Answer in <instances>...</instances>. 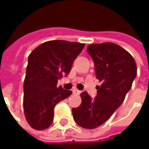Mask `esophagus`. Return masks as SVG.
I'll return each instance as SVG.
<instances>
[{
  "instance_id": "34e87169",
  "label": "esophagus",
  "mask_w": 149,
  "mask_h": 149,
  "mask_svg": "<svg viewBox=\"0 0 149 149\" xmlns=\"http://www.w3.org/2000/svg\"><path fill=\"white\" fill-rule=\"evenodd\" d=\"M72 92H73L74 94H76V95H79V94L81 93V91H78L77 89H73V90H72Z\"/></svg>"
}]
</instances>
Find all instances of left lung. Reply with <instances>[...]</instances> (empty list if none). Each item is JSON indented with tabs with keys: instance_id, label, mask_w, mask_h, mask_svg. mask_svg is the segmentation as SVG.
<instances>
[{
	"instance_id": "left-lung-1",
	"label": "left lung",
	"mask_w": 149,
	"mask_h": 149,
	"mask_svg": "<svg viewBox=\"0 0 149 149\" xmlns=\"http://www.w3.org/2000/svg\"><path fill=\"white\" fill-rule=\"evenodd\" d=\"M87 52L93 59L96 77L102 84L97 87L94 98L86 91L81 93L82 103L72 109V115L77 124L92 130L104 123L123 104L137 68L134 58L114 43L88 45Z\"/></svg>"
}]
</instances>
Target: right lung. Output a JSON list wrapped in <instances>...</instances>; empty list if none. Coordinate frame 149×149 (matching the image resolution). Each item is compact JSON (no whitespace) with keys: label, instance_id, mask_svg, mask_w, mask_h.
Here are the masks:
<instances>
[{"label":"right lung","instance_id":"right-lung-1","mask_svg":"<svg viewBox=\"0 0 149 149\" xmlns=\"http://www.w3.org/2000/svg\"><path fill=\"white\" fill-rule=\"evenodd\" d=\"M84 44L51 40L36 47L28 57L24 81V112L29 125L37 130L47 129L53 121L55 105L67 98L72 91L57 87L66 77Z\"/></svg>","mask_w":149,"mask_h":149}]
</instances>
